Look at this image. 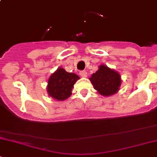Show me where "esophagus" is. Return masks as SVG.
Masks as SVG:
<instances>
[{"mask_svg":"<svg viewBox=\"0 0 157 157\" xmlns=\"http://www.w3.org/2000/svg\"><path fill=\"white\" fill-rule=\"evenodd\" d=\"M79 74H80V75L82 78H86V77L88 76V73H87L86 71H81V72H79Z\"/></svg>","mask_w":157,"mask_h":157,"instance_id":"1","label":"esophagus"}]
</instances>
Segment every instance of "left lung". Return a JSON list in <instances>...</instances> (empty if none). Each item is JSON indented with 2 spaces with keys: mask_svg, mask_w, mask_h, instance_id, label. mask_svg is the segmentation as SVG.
Here are the masks:
<instances>
[{
  "mask_svg": "<svg viewBox=\"0 0 157 157\" xmlns=\"http://www.w3.org/2000/svg\"><path fill=\"white\" fill-rule=\"evenodd\" d=\"M89 79L98 94L105 97L117 93L122 84L120 74L103 64L99 66L98 70L92 74Z\"/></svg>",
  "mask_w": 157,
  "mask_h": 157,
  "instance_id": "1",
  "label": "left lung"
}]
</instances>
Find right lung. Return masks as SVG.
<instances>
[{
	"mask_svg": "<svg viewBox=\"0 0 157 157\" xmlns=\"http://www.w3.org/2000/svg\"><path fill=\"white\" fill-rule=\"evenodd\" d=\"M79 78L76 74L58 68L48 78L47 85L48 95L58 101L67 99L72 94V89Z\"/></svg>",
	"mask_w": 157,
	"mask_h": 157,
	"instance_id": "right-lung-1",
	"label": "right lung"
}]
</instances>
